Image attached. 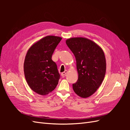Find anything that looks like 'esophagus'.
<instances>
[{"instance_id": "34e87169", "label": "esophagus", "mask_w": 130, "mask_h": 130, "mask_svg": "<svg viewBox=\"0 0 130 130\" xmlns=\"http://www.w3.org/2000/svg\"><path fill=\"white\" fill-rule=\"evenodd\" d=\"M67 73V70H65L64 72H62V73H61V75L62 76H64V75H66V74Z\"/></svg>"}]
</instances>
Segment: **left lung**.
I'll return each mask as SVG.
<instances>
[{
  "instance_id": "1",
  "label": "left lung",
  "mask_w": 130,
  "mask_h": 130,
  "mask_svg": "<svg viewBox=\"0 0 130 130\" xmlns=\"http://www.w3.org/2000/svg\"><path fill=\"white\" fill-rule=\"evenodd\" d=\"M66 44L76 61L78 76L77 82L73 84L74 91L81 98H88L96 91L104 78V53L95 43L86 38H69Z\"/></svg>"
}]
</instances>
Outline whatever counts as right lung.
<instances>
[{
  "label": "right lung",
  "mask_w": 130,
  "mask_h": 130,
  "mask_svg": "<svg viewBox=\"0 0 130 130\" xmlns=\"http://www.w3.org/2000/svg\"><path fill=\"white\" fill-rule=\"evenodd\" d=\"M62 38L48 36L41 39L28 50L24 72L26 80L33 91L45 95L56 88L60 78L52 55Z\"/></svg>",
  "instance_id": "right-lung-1"
}]
</instances>
